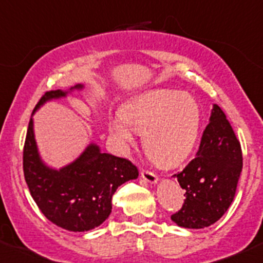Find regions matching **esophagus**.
<instances>
[{"instance_id":"34e87169","label":"esophagus","mask_w":263,"mask_h":263,"mask_svg":"<svg viewBox=\"0 0 263 263\" xmlns=\"http://www.w3.org/2000/svg\"><path fill=\"white\" fill-rule=\"evenodd\" d=\"M141 177L147 183H150V184H156V183H158V181H159V178H158V176H156V174H154L153 172L144 171V169L141 171Z\"/></svg>"}]
</instances>
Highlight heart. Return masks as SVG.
Returning a JSON list of instances; mask_svg holds the SVG:
<instances>
[{
  "label": "heart",
  "mask_w": 263,
  "mask_h": 263,
  "mask_svg": "<svg viewBox=\"0 0 263 263\" xmlns=\"http://www.w3.org/2000/svg\"><path fill=\"white\" fill-rule=\"evenodd\" d=\"M200 127L197 100L188 92L164 89L140 95L109 121V131L119 146H134L136 132L142 134L148 158L161 166L177 165L190 155Z\"/></svg>",
  "instance_id": "heart-1"
}]
</instances>
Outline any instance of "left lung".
I'll return each mask as SVG.
<instances>
[{"label": "left lung", "mask_w": 263, "mask_h": 263, "mask_svg": "<svg viewBox=\"0 0 263 263\" xmlns=\"http://www.w3.org/2000/svg\"><path fill=\"white\" fill-rule=\"evenodd\" d=\"M242 166L239 141L221 108L214 104L196 158L173 176L185 190V200L172 220L187 229L216 222L234 200Z\"/></svg>", "instance_id": "1"}]
</instances>
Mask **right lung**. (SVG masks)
<instances>
[{
  "mask_svg": "<svg viewBox=\"0 0 263 263\" xmlns=\"http://www.w3.org/2000/svg\"><path fill=\"white\" fill-rule=\"evenodd\" d=\"M82 89L84 85L78 84L68 90L47 91L33 116L47 102ZM23 166L31 197L44 216L70 232H89L103 224L112 213V197L117 188L139 177V171L131 161L102 153L94 142L62 168L47 165L35 141L33 117L24 145Z\"/></svg>",
  "mask_w": 263,
  "mask_h": 263,
  "instance_id": "obj_1",
  "label": "right lung"
}]
</instances>
